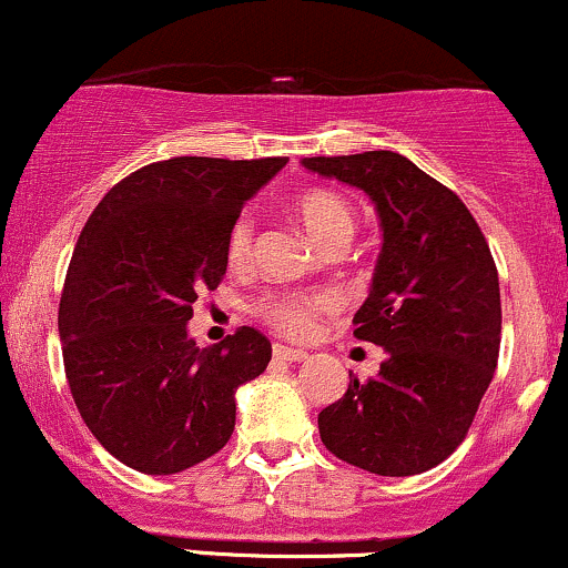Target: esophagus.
I'll return each instance as SVG.
<instances>
[{
    "label": "esophagus",
    "instance_id": "esophagus-1",
    "mask_svg": "<svg viewBox=\"0 0 568 568\" xmlns=\"http://www.w3.org/2000/svg\"><path fill=\"white\" fill-rule=\"evenodd\" d=\"M274 358L288 361V364H296V361H307V351H294V347L274 345Z\"/></svg>",
    "mask_w": 568,
    "mask_h": 568
}]
</instances>
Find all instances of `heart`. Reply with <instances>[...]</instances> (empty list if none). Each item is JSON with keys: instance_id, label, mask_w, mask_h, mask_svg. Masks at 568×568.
<instances>
[{"instance_id": "obj_1", "label": "heart", "mask_w": 568, "mask_h": 568, "mask_svg": "<svg viewBox=\"0 0 568 568\" xmlns=\"http://www.w3.org/2000/svg\"><path fill=\"white\" fill-rule=\"evenodd\" d=\"M294 213L307 234L321 247L347 245L355 232V213L339 193L328 189H307L294 199ZM253 253V221L240 215L229 226L226 255L234 266L245 264ZM334 298L328 294H294V296H264L258 302V315L274 332L304 339L315 332L317 317L332 313Z\"/></svg>"}]
</instances>
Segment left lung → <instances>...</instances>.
<instances>
[{
	"label": "left lung",
	"instance_id": "1",
	"mask_svg": "<svg viewBox=\"0 0 568 568\" xmlns=\"http://www.w3.org/2000/svg\"><path fill=\"white\" fill-rule=\"evenodd\" d=\"M302 164L364 191L383 226L353 334L388 358L377 377H353L317 415L321 439L372 475H420L466 439L494 379L501 345L494 255L466 204L404 155H315Z\"/></svg>",
	"mask_w": 568,
	"mask_h": 568
}]
</instances>
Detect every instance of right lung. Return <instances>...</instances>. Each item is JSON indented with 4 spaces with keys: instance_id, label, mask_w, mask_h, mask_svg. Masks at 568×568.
<instances>
[{
    "instance_id": "obj_1",
    "label": "right lung",
    "mask_w": 568,
    "mask_h": 568,
    "mask_svg": "<svg viewBox=\"0 0 568 568\" xmlns=\"http://www.w3.org/2000/svg\"><path fill=\"white\" fill-rule=\"evenodd\" d=\"M178 155L104 193L74 245L59 304L64 372L99 445L142 475H178L234 432V394L272 358L251 326L189 336L193 302L226 274L242 204L285 166Z\"/></svg>"
}]
</instances>
